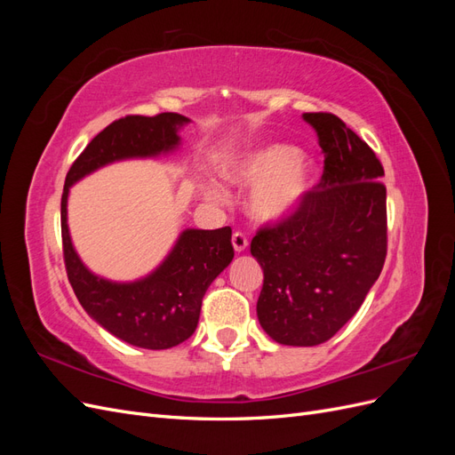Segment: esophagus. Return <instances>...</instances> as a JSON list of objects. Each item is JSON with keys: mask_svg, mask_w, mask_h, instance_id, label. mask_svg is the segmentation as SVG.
<instances>
[{"mask_svg": "<svg viewBox=\"0 0 455 455\" xmlns=\"http://www.w3.org/2000/svg\"><path fill=\"white\" fill-rule=\"evenodd\" d=\"M231 243H233V249H235V252H244L246 246H249V241H246V237L239 231L233 233Z\"/></svg>", "mask_w": 455, "mask_h": 455, "instance_id": "esophagus-1", "label": "esophagus"}]
</instances>
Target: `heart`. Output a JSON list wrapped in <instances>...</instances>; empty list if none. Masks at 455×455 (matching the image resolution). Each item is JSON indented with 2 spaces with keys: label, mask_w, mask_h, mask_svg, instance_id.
I'll return each instance as SVG.
<instances>
[{
  "label": "heart",
  "mask_w": 455,
  "mask_h": 455,
  "mask_svg": "<svg viewBox=\"0 0 455 455\" xmlns=\"http://www.w3.org/2000/svg\"><path fill=\"white\" fill-rule=\"evenodd\" d=\"M228 182L241 189L252 188L246 201L249 214L261 224H281L306 203L319 180V167L291 144H264L231 159L224 167ZM211 196L224 194L212 188Z\"/></svg>",
  "instance_id": "1"
}]
</instances>
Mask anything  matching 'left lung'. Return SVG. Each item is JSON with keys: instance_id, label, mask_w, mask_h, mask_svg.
<instances>
[{"instance_id": "8db88e82", "label": "left lung", "mask_w": 455, "mask_h": 455, "mask_svg": "<svg viewBox=\"0 0 455 455\" xmlns=\"http://www.w3.org/2000/svg\"><path fill=\"white\" fill-rule=\"evenodd\" d=\"M324 151V172L306 203L277 228L261 229L251 254L264 271L256 304L266 334L313 347L359 311L387 252L383 167L339 117L304 114Z\"/></svg>"}]
</instances>
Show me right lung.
I'll use <instances>...</instances> for the list:
<instances>
[{"mask_svg":"<svg viewBox=\"0 0 455 455\" xmlns=\"http://www.w3.org/2000/svg\"><path fill=\"white\" fill-rule=\"evenodd\" d=\"M189 123L172 112L114 121L87 144L66 176L60 222L68 279L91 319L134 347L169 349L196 332L206 288L233 259L231 229L186 228L156 269L134 281H112L79 258L68 226V197L72 186L108 164L172 156Z\"/></svg>","mask_w":455,"mask_h":455,"instance_id":"add662e5","label":"right lung"}]
</instances>
